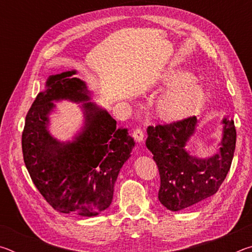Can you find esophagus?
<instances>
[{"label": "esophagus", "mask_w": 252, "mask_h": 252, "mask_svg": "<svg viewBox=\"0 0 252 252\" xmlns=\"http://www.w3.org/2000/svg\"><path fill=\"white\" fill-rule=\"evenodd\" d=\"M133 138L136 142H142L144 139V133H143L142 129H140V127H136V129H134Z\"/></svg>", "instance_id": "34e87169"}]
</instances>
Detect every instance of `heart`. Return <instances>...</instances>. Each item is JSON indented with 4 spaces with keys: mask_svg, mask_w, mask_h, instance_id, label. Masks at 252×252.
I'll use <instances>...</instances> for the list:
<instances>
[{
    "mask_svg": "<svg viewBox=\"0 0 252 252\" xmlns=\"http://www.w3.org/2000/svg\"><path fill=\"white\" fill-rule=\"evenodd\" d=\"M155 91H165L155 104L156 117L164 122H177L191 116L204 99L201 85L185 70L164 72L157 81Z\"/></svg>",
    "mask_w": 252,
    "mask_h": 252,
    "instance_id": "heart-1",
    "label": "heart"
}]
</instances>
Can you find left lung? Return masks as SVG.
I'll list each match as a JSON object with an SVG mask.
<instances>
[{
    "mask_svg": "<svg viewBox=\"0 0 252 252\" xmlns=\"http://www.w3.org/2000/svg\"><path fill=\"white\" fill-rule=\"evenodd\" d=\"M220 151L208 159L190 156L186 146L198 125L197 117H188L168 125L148 127L147 148L152 152L160 173V202L179 211L215 194L231 167L236 149L233 120L224 118Z\"/></svg>",
    "mask_w": 252,
    "mask_h": 252,
    "instance_id": "obj_1",
    "label": "left lung"
}]
</instances>
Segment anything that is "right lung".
<instances>
[{
    "instance_id": "obj_1",
    "label": "right lung",
    "mask_w": 252,
    "mask_h": 252,
    "mask_svg": "<svg viewBox=\"0 0 252 252\" xmlns=\"http://www.w3.org/2000/svg\"><path fill=\"white\" fill-rule=\"evenodd\" d=\"M75 71L51 75L25 118L24 163L40 193L62 213L94 217L112 202L114 183L134 147L126 127L90 100ZM83 101L86 123L73 143H60L47 130L53 100Z\"/></svg>"
}]
</instances>
